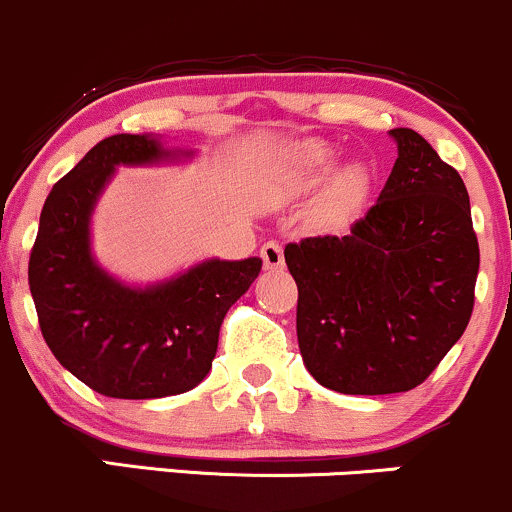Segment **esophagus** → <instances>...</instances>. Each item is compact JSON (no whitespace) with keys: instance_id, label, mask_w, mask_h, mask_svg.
Returning <instances> with one entry per match:
<instances>
[{"instance_id":"1","label":"esophagus","mask_w":512,"mask_h":512,"mask_svg":"<svg viewBox=\"0 0 512 512\" xmlns=\"http://www.w3.org/2000/svg\"><path fill=\"white\" fill-rule=\"evenodd\" d=\"M261 258H263V266L268 271H278V268L285 266V256H283V246L278 241H266L261 246Z\"/></svg>"}]
</instances>
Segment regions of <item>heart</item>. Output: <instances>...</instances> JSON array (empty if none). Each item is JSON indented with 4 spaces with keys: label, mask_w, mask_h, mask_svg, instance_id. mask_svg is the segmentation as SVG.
<instances>
[{
    "label": "heart",
    "mask_w": 512,
    "mask_h": 512,
    "mask_svg": "<svg viewBox=\"0 0 512 512\" xmlns=\"http://www.w3.org/2000/svg\"><path fill=\"white\" fill-rule=\"evenodd\" d=\"M333 162H336V152L324 142H302L292 149L290 164H292V179L297 186L312 188L324 179L331 171ZM367 171L360 164H348L338 171L331 179L329 191H326V208L331 212H346L360 203L367 191Z\"/></svg>",
    "instance_id": "b5f03b06"
}]
</instances>
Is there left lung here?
<instances>
[{
  "mask_svg": "<svg viewBox=\"0 0 512 512\" xmlns=\"http://www.w3.org/2000/svg\"><path fill=\"white\" fill-rule=\"evenodd\" d=\"M392 174L346 237L285 246L304 367L341 394L418 387L474 309L479 241L462 176L418 132L389 130Z\"/></svg>",
  "mask_w": 512,
  "mask_h": 512,
  "instance_id": "8db88e82",
  "label": "left lung"
}]
</instances>
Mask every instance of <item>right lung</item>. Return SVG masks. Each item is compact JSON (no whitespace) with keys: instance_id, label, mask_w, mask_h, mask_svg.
Instances as JSON below:
<instances>
[{"instance_id":"right-lung-1","label":"right lung","mask_w":512,"mask_h":512,"mask_svg":"<svg viewBox=\"0 0 512 512\" xmlns=\"http://www.w3.org/2000/svg\"><path fill=\"white\" fill-rule=\"evenodd\" d=\"M188 149L154 135H111L53 186L40 212L28 285L45 343L65 370L111 399H162L208 377L227 309L263 261L208 258L152 285H128L96 261L91 215L118 166L176 164Z\"/></svg>"}]
</instances>
